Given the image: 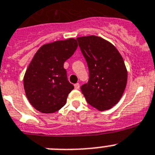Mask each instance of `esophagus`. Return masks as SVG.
<instances>
[{
  "instance_id": "1",
  "label": "esophagus",
  "mask_w": 155,
  "mask_h": 155,
  "mask_svg": "<svg viewBox=\"0 0 155 155\" xmlns=\"http://www.w3.org/2000/svg\"><path fill=\"white\" fill-rule=\"evenodd\" d=\"M74 88L77 90H78L80 88V84L79 83H77V84H74Z\"/></svg>"
}]
</instances>
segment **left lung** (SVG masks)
I'll use <instances>...</instances> for the list:
<instances>
[{"label":"left lung","mask_w":155,"mask_h":155,"mask_svg":"<svg viewBox=\"0 0 155 155\" xmlns=\"http://www.w3.org/2000/svg\"><path fill=\"white\" fill-rule=\"evenodd\" d=\"M89 69V80L81 87L89 105L99 111L118 103L127 83V70L120 52L96 35L77 38Z\"/></svg>","instance_id":"left-lung-1"}]
</instances>
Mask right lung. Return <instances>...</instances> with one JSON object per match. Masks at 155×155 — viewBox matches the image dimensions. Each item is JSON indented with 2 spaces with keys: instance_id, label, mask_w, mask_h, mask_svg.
<instances>
[{
  "instance_id": "right-lung-1",
  "label": "right lung",
  "mask_w": 155,
  "mask_h": 155,
  "mask_svg": "<svg viewBox=\"0 0 155 155\" xmlns=\"http://www.w3.org/2000/svg\"><path fill=\"white\" fill-rule=\"evenodd\" d=\"M78 48L75 39L46 43L37 50L24 76L25 94L36 110L53 113L67 102L74 85L68 80L64 64Z\"/></svg>"
}]
</instances>
